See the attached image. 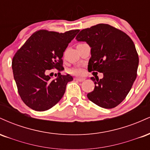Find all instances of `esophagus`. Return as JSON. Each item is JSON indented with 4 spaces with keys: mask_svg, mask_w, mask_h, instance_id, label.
<instances>
[{
    "mask_svg": "<svg viewBox=\"0 0 150 150\" xmlns=\"http://www.w3.org/2000/svg\"><path fill=\"white\" fill-rule=\"evenodd\" d=\"M75 80L79 81V82H82L83 80H85V79L84 78H75Z\"/></svg>",
    "mask_w": 150,
    "mask_h": 150,
    "instance_id": "esophagus-1",
    "label": "esophagus"
}]
</instances>
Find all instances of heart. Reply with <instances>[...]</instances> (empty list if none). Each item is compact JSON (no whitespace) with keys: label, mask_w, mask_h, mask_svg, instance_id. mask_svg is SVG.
Masks as SVG:
<instances>
[{"label":"heart","mask_w":150,"mask_h":150,"mask_svg":"<svg viewBox=\"0 0 150 150\" xmlns=\"http://www.w3.org/2000/svg\"><path fill=\"white\" fill-rule=\"evenodd\" d=\"M69 73L75 75H82L83 74V70L80 67H75L69 70Z\"/></svg>","instance_id":"obj_1"}]
</instances>
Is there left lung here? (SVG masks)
I'll return each instance as SVG.
<instances>
[{
    "mask_svg": "<svg viewBox=\"0 0 150 150\" xmlns=\"http://www.w3.org/2000/svg\"><path fill=\"white\" fill-rule=\"evenodd\" d=\"M76 39L91 47L89 72L104 75L102 79L91 77L95 87L87 97L100 107H116L128 95L137 77L139 58L133 42L123 31L107 24L84 29Z\"/></svg>",
    "mask_w": 150,
    "mask_h": 150,
    "instance_id": "obj_1",
    "label": "left lung"
}]
</instances>
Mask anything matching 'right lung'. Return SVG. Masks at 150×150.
Wrapping results in <instances>:
<instances>
[{
  "label": "right lung",
  "mask_w": 150,
  "mask_h": 150,
  "mask_svg": "<svg viewBox=\"0 0 150 150\" xmlns=\"http://www.w3.org/2000/svg\"><path fill=\"white\" fill-rule=\"evenodd\" d=\"M79 31H37L15 54L12 68L18 93L32 109L44 111L52 108L63 97L68 82L73 80L70 75L61 73L52 80L46 73L51 69L63 70V52Z\"/></svg>",
  "instance_id": "right-lung-1"
}]
</instances>
